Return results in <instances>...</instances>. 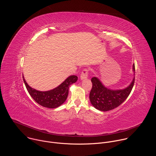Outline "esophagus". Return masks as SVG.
<instances>
[{"mask_svg":"<svg viewBox=\"0 0 156 156\" xmlns=\"http://www.w3.org/2000/svg\"><path fill=\"white\" fill-rule=\"evenodd\" d=\"M88 72H89V70L87 69H84L82 70L81 72V75H80V78L81 80H84V79H86L87 78V76H88Z\"/></svg>","mask_w":156,"mask_h":156,"instance_id":"1","label":"esophagus"}]
</instances>
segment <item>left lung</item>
Instances as JSON below:
<instances>
[{
    "mask_svg": "<svg viewBox=\"0 0 156 156\" xmlns=\"http://www.w3.org/2000/svg\"><path fill=\"white\" fill-rule=\"evenodd\" d=\"M133 69L135 71V64ZM91 82L93 86L90 93L91 103L96 108L105 112L119 107L126 99L134 85L135 78L129 86L121 90H109L96 77L91 78Z\"/></svg>",
    "mask_w": 156,
    "mask_h": 156,
    "instance_id": "8db88e82",
    "label": "left lung"
}]
</instances>
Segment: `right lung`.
<instances>
[{"label":"right lung","instance_id":"obj_1","mask_svg":"<svg viewBox=\"0 0 156 156\" xmlns=\"http://www.w3.org/2000/svg\"><path fill=\"white\" fill-rule=\"evenodd\" d=\"M23 80L29 94L37 104L44 107L54 108L59 107L66 101L70 85L75 83L78 77L75 75L70 76L58 87L48 91H37L27 84L24 76Z\"/></svg>","mask_w":156,"mask_h":156}]
</instances>
